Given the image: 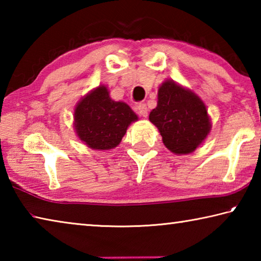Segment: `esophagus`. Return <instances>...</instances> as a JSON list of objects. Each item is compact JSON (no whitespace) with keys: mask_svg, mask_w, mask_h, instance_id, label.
Here are the masks:
<instances>
[{"mask_svg":"<svg viewBox=\"0 0 261 261\" xmlns=\"http://www.w3.org/2000/svg\"><path fill=\"white\" fill-rule=\"evenodd\" d=\"M137 113H138L139 115H141V116H143V117H147L148 108H147L146 103H144V102L138 103V106H137Z\"/></svg>","mask_w":261,"mask_h":261,"instance_id":"34e87169","label":"esophagus"}]
</instances>
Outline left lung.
Instances as JSON below:
<instances>
[{
	"instance_id": "left-lung-1",
	"label": "left lung",
	"mask_w": 261,
	"mask_h": 261,
	"mask_svg": "<svg viewBox=\"0 0 261 261\" xmlns=\"http://www.w3.org/2000/svg\"><path fill=\"white\" fill-rule=\"evenodd\" d=\"M149 121L160 131L165 146L176 154L193 152L211 130L204 102L171 81L159 88L158 106Z\"/></svg>"
}]
</instances>
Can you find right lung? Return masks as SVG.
Instances as JSON below:
<instances>
[{
  "label": "right lung",
  "mask_w": 261,
  "mask_h": 261,
  "mask_svg": "<svg viewBox=\"0 0 261 261\" xmlns=\"http://www.w3.org/2000/svg\"><path fill=\"white\" fill-rule=\"evenodd\" d=\"M138 117L121 101H113L107 87L99 86L82 99L74 110V127L81 140L94 149L116 147L127 126Z\"/></svg>",
  "instance_id": "1"
}]
</instances>
